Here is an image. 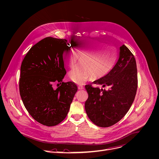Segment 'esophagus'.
I'll list each match as a JSON object with an SVG mask.
<instances>
[{"label":"esophagus","mask_w":159,"mask_h":159,"mask_svg":"<svg viewBox=\"0 0 159 159\" xmlns=\"http://www.w3.org/2000/svg\"><path fill=\"white\" fill-rule=\"evenodd\" d=\"M78 89H83L84 88V86H82V85H79L78 86Z\"/></svg>","instance_id":"34e87169"}]
</instances>
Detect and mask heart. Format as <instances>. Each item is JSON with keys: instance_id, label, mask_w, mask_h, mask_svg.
Here are the masks:
<instances>
[{"instance_id": "b5f03b06", "label": "heart", "mask_w": 159, "mask_h": 159, "mask_svg": "<svg viewBox=\"0 0 159 159\" xmlns=\"http://www.w3.org/2000/svg\"><path fill=\"white\" fill-rule=\"evenodd\" d=\"M66 47L62 53V59L67 67L72 68L79 57L84 65H80L69 72V78L77 84H83L93 74L94 78L106 75L113 67L117 57V50L113 46H106L97 40H81L75 45ZM90 71L89 72V71Z\"/></svg>"}]
</instances>
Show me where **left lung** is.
<instances>
[{
  "label": "left lung",
  "mask_w": 159,
  "mask_h": 159,
  "mask_svg": "<svg viewBox=\"0 0 159 159\" xmlns=\"http://www.w3.org/2000/svg\"><path fill=\"white\" fill-rule=\"evenodd\" d=\"M93 84L108 89L86 85L88 98L85 109L95 125L108 127L119 121L131 107L137 89V69L135 58L128 48H119L118 60L107 74Z\"/></svg>",
  "instance_id": "1"
}]
</instances>
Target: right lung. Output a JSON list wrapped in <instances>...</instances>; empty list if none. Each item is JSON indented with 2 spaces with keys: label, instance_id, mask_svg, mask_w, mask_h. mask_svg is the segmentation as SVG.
<instances>
[{
  "label": "right lung",
  "instance_id": "add662e5",
  "mask_svg": "<svg viewBox=\"0 0 159 159\" xmlns=\"http://www.w3.org/2000/svg\"><path fill=\"white\" fill-rule=\"evenodd\" d=\"M67 42L46 37L31 48L21 64L19 90L22 102L32 118L46 126L63 121L78 91L74 83L62 81L66 74L62 53ZM54 82L62 84L56 90L52 87Z\"/></svg>",
  "mask_w": 159,
  "mask_h": 159
}]
</instances>
